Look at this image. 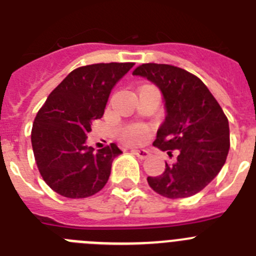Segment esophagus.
Listing matches in <instances>:
<instances>
[{
	"mask_svg": "<svg viewBox=\"0 0 256 256\" xmlns=\"http://www.w3.org/2000/svg\"><path fill=\"white\" fill-rule=\"evenodd\" d=\"M133 152L136 154V155L138 156L140 159H148V156H150V152H148V150H133Z\"/></svg>",
	"mask_w": 256,
	"mask_h": 256,
	"instance_id": "1",
	"label": "esophagus"
}]
</instances>
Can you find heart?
<instances>
[{
    "mask_svg": "<svg viewBox=\"0 0 256 256\" xmlns=\"http://www.w3.org/2000/svg\"><path fill=\"white\" fill-rule=\"evenodd\" d=\"M148 137V130L144 126H132L123 132V138L130 144H142Z\"/></svg>",
    "mask_w": 256,
    "mask_h": 256,
    "instance_id": "heart-1",
    "label": "heart"
}]
</instances>
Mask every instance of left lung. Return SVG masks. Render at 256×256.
Masks as SVG:
<instances>
[{
	"mask_svg": "<svg viewBox=\"0 0 256 256\" xmlns=\"http://www.w3.org/2000/svg\"><path fill=\"white\" fill-rule=\"evenodd\" d=\"M133 76L150 80L164 98L165 120L154 146L177 150V160L165 162L159 177H148L151 188L168 198L196 195L224 165L230 151V126L218 101L201 79L187 70L166 64H142Z\"/></svg>",
	"mask_w": 256,
	"mask_h": 256,
	"instance_id": "1",
	"label": "left lung"
}]
</instances>
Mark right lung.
<instances>
[{"mask_svg": "<svg viewBox=\"0 0 256 256\" xmlns=\"http://www.w3.org/2000/svg\"><path fill=\"white\" fill-rule=\"evenodd\" d=\"M133 62L78 68L50 94L32 128V148L44 182L69 198L92 196L104 188L112 160L122 150L115 144L94 152L87 146L91 124L105 112L110 92Z\"/></svg>", "mask_w": 256, "mask_h": 256, "instance_id": "right-lung-1", "label": "right lung"}]
</instances>
